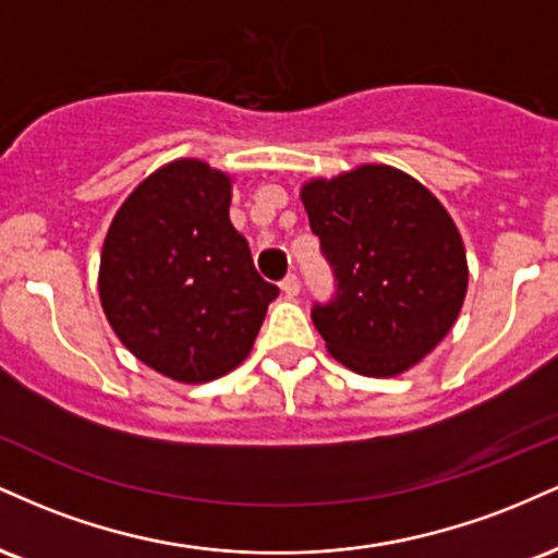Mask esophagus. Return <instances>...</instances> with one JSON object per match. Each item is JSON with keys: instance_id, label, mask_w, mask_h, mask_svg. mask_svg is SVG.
Instances as JSON below:
<instances>
[{"instance_id": "esophagus-1", "label": "esophagus", "mask_w": 558, "mask_h": 558, "mask_svg": "<svg viewBox=\"0 0 558 558\" xmlns=\"http://www.w3.org/2000/svg\"><path fill=\"white\" fill-rule=\"evenodd\" d=\"M280 288H283V293L286 296H299V291H301V286H299V278L296 275H286L283 278V283H280Z\"/></svg>"}]
</instances>
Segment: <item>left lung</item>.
<instances>
[{
	"label": "left lung",
	"instance_id": "obj_1",
	"mask_svg": "<svg viewBox=\"0 0 558 558\" xmlns=\"http://www.w3.org/2000/svg\"><path fill=\"white\" fill-rule=\"evenodd\" d=\"M310 226L338 280L312 323L332 360L396 377L453 328L466 296V252L448 209L417 178L360 165L301 185Z\"/></svg>",
	"mask_w": 558,
	"mask_h": 558
}]
</instances>
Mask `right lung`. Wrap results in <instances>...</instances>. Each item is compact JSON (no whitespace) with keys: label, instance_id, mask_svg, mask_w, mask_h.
Wrapping results in <instances>:
<instances>
[{"label":"right lung","instance_id":"right-lung-1","mask_svg":"<svg viewBox=\"0 0 558 558\" xmlns=\"http://www.w3.org/2000/svg\"><path fill=\"white\" fill-rule=\"evenodd\" d=\"M228 172L175 159L114 213L99 262V301L123 345L170 380L209 383L246 360L278 286L254 270L230 222Z\"/></svg>","mask_w":558,"mask_h":558}]
</instances>
